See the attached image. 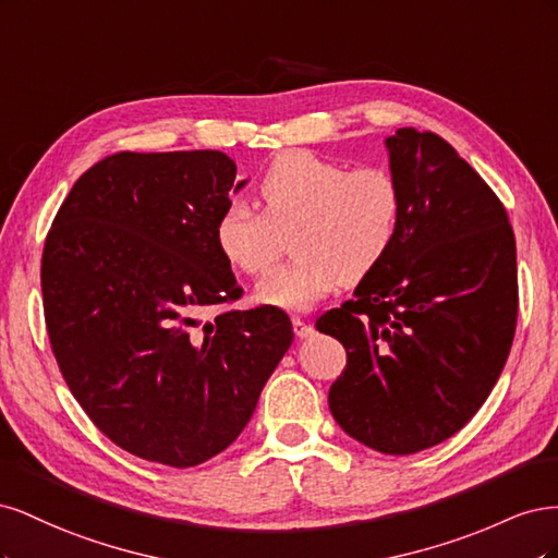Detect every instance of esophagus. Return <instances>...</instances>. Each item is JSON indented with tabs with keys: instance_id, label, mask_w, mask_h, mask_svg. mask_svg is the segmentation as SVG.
<instances>
[{
	"instance_id": "1",
	"label": "esophagus",
	"mask_w": 558,
	"mask_h": 558,
	"mask_svg": "<svg viewBox=\"0 0 558 558\" xmlns=\"http://www.w3.org/2000/svg\"><path fill=\"white\" fill-rule=\"evenodd\" d=\"M293 330L298 337H312L314 335V326L310 324V320L300 318V316H293Z\"/></svg>"
}]
</instances>
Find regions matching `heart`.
Here are the masks:
<instances>
[{"label":"heart","mask_w":558,"mask_h":558,"mask_svg":"<svg viewBox=\"0 0 558 558\" xmlns=\"http://www.w3.org/2000/svg\"><path fill=\"white\" fill-rule=\"evenodd\" d=\"M258 193L263 211L230 202L216 218L214 240L228 265L256 277L277 258V232L298 221V258L256 286L260 305L305 312L337 286L365 279L396 242L402 195L384 167L347 170L312 150H286L269 162Z\"/></svg>","instance_id":"b5f03b06"}]
</instances>
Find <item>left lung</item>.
I'll use <instances>...</instances> for the list:
<instances>
[{
	"instance_id": "left-lung-1",
	"label": "left lung",
	"mask_w": 558,
	"mask_h": 558,
	"mask_svg": "<svg viewBox=\"0 0 558 558\" xmlns=\"http://www.w3.org/2000/svg\"><path fill=\"white\" fill-rule=\"evenodd\" d=\"M402 207L388 256L316 318L347 349L328 404L353 440L408 456L477 414L514 340L517 244L498 195L435 132L386 140Z\"/></svg>"
}]
</instances>
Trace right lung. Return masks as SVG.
Returning a JSON list of instances; mask_svg holds the SVG:
<instances>
[{
    "mask_svg": "<svg viewBox=\"0 0 558 558\" xmlns=\"http://www.w3.org/2000/svg\"><path fill=\"white\" fill-rule=\"evenodd\" d=\"M238 165L221 150L93 165L58 209L41 256L50 349L72 396L113 445L193 468L230 447L293 342L286 312L242 298L214 226Z\"/></svg>",
    "mask_w": 558,
    "mask_h": 558,
    "instance_id": "obj_1",
    "label": "right lung"
}]
</instances>
